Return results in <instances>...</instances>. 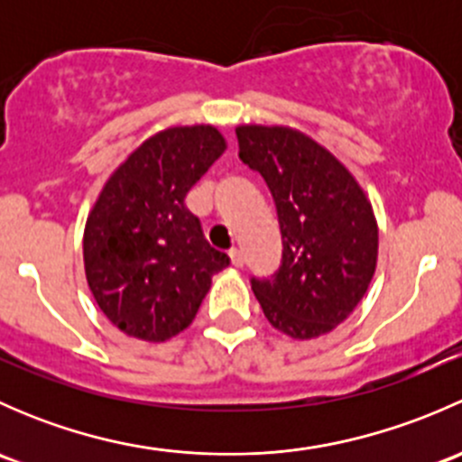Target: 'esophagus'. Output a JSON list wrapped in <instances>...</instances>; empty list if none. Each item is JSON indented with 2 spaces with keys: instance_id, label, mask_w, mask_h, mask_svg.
I'll list each match as a JSON object with an SVG mask.
<instances>
[{
  "instance_id": "obj_1",
  "label": "esophagus",
  "mask_w": 462,
  "mask_h": 462,
  "mask_svg": "<svg viewBox=\"0 0 462 462\" xmlns=\"http://www.w3.org/2000/svg\"><path fill=\"white\" fill-rule=\"evenodd\" d=\"M230 259H232V265H236V268H241V265H244V254H241L239 248L230 250Z\"/></svg>"
}]
</instances>
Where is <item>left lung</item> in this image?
I'll return each mask as SVG.
<instances>
[{"mask_svg":"<svg viewBox=\"0 0 462 462\" xmlns=\"http://www.w3.org/2000/svg\"><path fill=\"white\" fill-rule=\"evenodd\" d=\"M236 141L273 194L283 244L277 273L250 279L254 297L277 330L319 337L353 313L374 279V209L351 171L301 132L245 125Z\"/></svg>","mask_w":462,"mask_h":462,"instance_id":"obj_1","label":"left lung"}]
</instances>
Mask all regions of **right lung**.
Segmentation results:
<instances>
[{
  "mask_svg": "<svg viewBox=\"0 0 462 462\" xmlns=\"http://www.w3.org/2000/svg\"><path fill=\"white\" fill-rule=\"evenodd\" d=\"M226 152L209 125L144 141L106 180L85 227L87 282L114 326L165 342L192 324L212 274L230 257L205 241L185 208L192 185Z\"/></svg>",
  "mask_w": 462,
  "mask_h": 462,
  "instance_id": "add662e5",
  "label": "right lung"
}]
</instances>
